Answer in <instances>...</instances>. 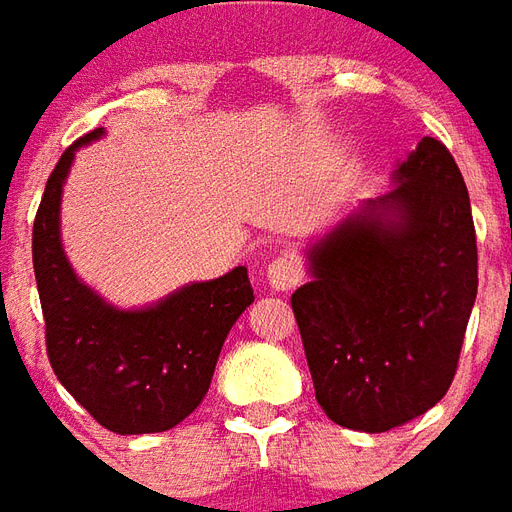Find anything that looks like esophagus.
<instances>
[{
	"label": "esophagus",
	"instance_id": "34e87169",
	"mask_svg": "<svg viewBox=\"0 0 512 512\" xmlns=\"http://www.w3.org/2000/svg\"><path fill=\"white\" fill-rule=\"evenodd\" d=\"M301 279H304V266L301 257L293 252H282L268 263V285L276 290H293Z\"/></svg>",
	"mask_w": 512,
	"mask_h": 512
}]
</instances>
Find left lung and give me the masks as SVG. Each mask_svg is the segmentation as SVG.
Masks as SVG:
<instances>
[{
	"label": "left lung",
	"instance_id": "1",
	"mask_svg": "<svg viewBox=\"0 0 512 512\" xmlns=\"http://www.w3.org/2000/svg\"><path fill=\"white\" fill-rule=\"evenodd\" d=\"M396 181L312 246L314 279L290 298L317 404L369 434L448 393L478 295L469 192L448 146L420 140Z\"/></svg>",
	"mask_w": 512,
	"mask_h": 512
}]
</instances>
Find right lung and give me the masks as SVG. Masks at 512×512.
Wrapping results in <instances>:
<instances>
[{
    "instance_id": "add662e5",
    "label": "right lung",
    "mask_w": 512,
    "mask_h": 512,
    "mask_svg": "<svg viewBox=\"0 0 512 512\" xmlns=\"http://www.w3.org/2000/svg\"><path fill=\"white\" fill-rule=\"evenodd\" d=\"M48 176L32 227V263L51 369L100 426L116 434L168 431L206 396L219 350L238 314L255 301L244 266L181 287L138 312H121L78 282L59 241L62 184L75 149Z\"/></svg>"
}]
</instances>
